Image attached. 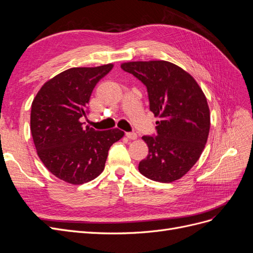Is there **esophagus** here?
I'll return each instance as SVG.
<instances>
[{"instance_id": "34e87169", "label": "esophagus", "mask_w": 253, "mask_h": 253, "mask_svg": "<svg viewBox=\"0 0 253 253\" xmlns=\"http://www.w3.org/2000/svg\"><path fill=\"white\" fill-rule=\"evenodd\" d=\"M126 135L127 138L131 139V140H135V139L137 138V134L134 133V132H128V133H126Z\"/></svg>"}]
</instances>
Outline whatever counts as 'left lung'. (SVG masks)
<instances>
[{
  "label": "left lung",
  "instance_id": "left-lung-1",
  "mask_svg": "<svg viewBox=\"0 0 253 253\" xmlns=\"http://www.w3.org/2000/svg\"><path fill=\"white\" fill-rule=\"evenodd\" d=\"M148 89L157 136H143L149 154L138 166L145 177L172 182L185 176L205 149L210 131V110L196 80L181 67L164 60L121 64Z\"/></svg>",
  "mask_w": 253,
  "mask_h": 253
}]
</instances>
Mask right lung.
<instances>
[{
    "label": "right lung",
    "mask_w": 253,
    "mask_h": 253,
    "mask_svg": "<svg viewBox=\"0 0 253 253\" xmlns=\"http://www.w3.org/2000/svg\"><path fill=\"white\" fill-rule=\"evenodd\" d=\"M114 64L73 67L45 82L32 103L30 131L37 154L46 169L71 185L95 179L104 170L111 145L125 132L83 126L96 84Z\"/></svg>",
    "instance_id": "add662e5"
}]
</instances>
